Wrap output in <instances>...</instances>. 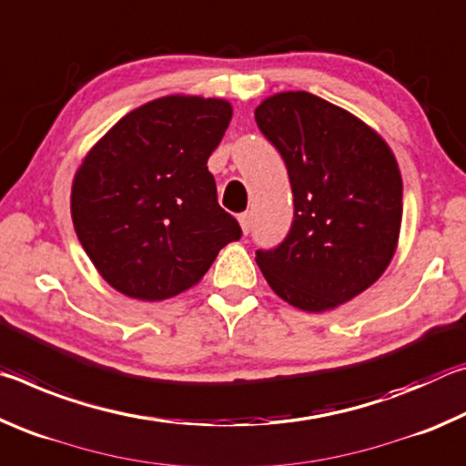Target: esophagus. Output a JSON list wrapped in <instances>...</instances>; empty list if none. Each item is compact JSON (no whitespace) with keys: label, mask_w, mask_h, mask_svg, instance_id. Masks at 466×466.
<instances>
[{"label":"esophagus","mask_w":466,"mask_h":466,"mask_svg":"<svg viewBox=\"0 0 466 466\" xmlns=\"http://www.w3.org/2000/svg\"><path fill=\"white\" fill-rule=\"evenodd\" d=\"M238 222H240V226H242L244 234H248L250 228H252V214H250V211H244V214H240V216H238Z\"/></svg>","instance_id":"34e87169"}]
</instances>
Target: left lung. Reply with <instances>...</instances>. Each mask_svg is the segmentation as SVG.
I'll list each match as a JSON object with an SVG mask.
<instances>
[{
	"label": "left lung",
	"mask_w": 466,
	"mask_h": 466,
	"mask_svg": "<svg viewBox=\"0 0 466 466\" xmlns=\"http://www.w3.org/2000/svg\"><path fill=\"white\" fill-rule=\"evenodd\" d=\"M286 162L294 222L275 248L257 250L267 283L306 312H325L380 278L403 218V180L386 141L310 92H281L255 110Z\"/></svg>",
	"instance_id": "left-lung-1"
}]
</instances>
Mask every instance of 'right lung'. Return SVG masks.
Masks as SVG:
<instances>
[{
  "instance_id": "add662e5",
  "label": "right lung",
  "mask_w": 466,
  "mask_h": 466,
  "mask_svg": "<svg viewBox=\"0 0 466 466\" xmlns=\"http://www.w3.org/2000/svg\"><path fill=\"white\" fill-rule=\"evenodd\" d=\"M230 119L222 98L164 96L125 115L84 157L74 228L116 291L146 302L177 296L242 236L208 170Z\"/></svg>"
}]
</instances>
